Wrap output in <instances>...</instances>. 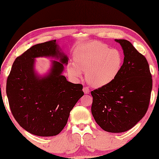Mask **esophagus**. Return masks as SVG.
<instances>
[{
  "label": "esophagus",
  "mask_w": 159,
  "mask_h": 159,
  "mask_svg": "<svg viewBox=\"0 0 159 159\" xmlns=\"http://www.w3.org/2000/svg\"><path fill=\"white\" fill-rule=\"evenodd\" d=\"M83 91L85 94H89V93H90V89H89L88 88H87V87H84V88H83Z\"/></svg>",
  "instance_id": "esophagus-1"
}]
</instances>
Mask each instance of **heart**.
<instances>
[{"label": "heart", "mask_w": 159, "mask_h": 159, "mask_svg": "<svg viewBox=\"0 0 159 159\" xmlns=\"http://www.w3.org/2000/svg\"><path fill=\"white\" fill-rule=\"evenodd\" d=\"M76 66L70 65L69 75L80 77L81 71H85L88 84L94 88H101L114 80L120 71L122 56L116 49L103 43H91L78 48L75 53Z\"/></svg>", "instance_id": "b5f03b06"}]
</instances>
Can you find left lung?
I'll list each match as a JSON object with an SVG mask.
<instances>
[{
  "label": "left lung",
  "instance_id": "1",
  "mask_svg": "<svg viewBox=\"0 0 159 159\" xmlns=\"http://www.w3.org/2000/svg\"><path fill=\"white\" fill-rule=\"evenodd\" d=\"M124 62L116 78L91 92V111L95 121L108 132H124L134 127L146 114L152 90L148 63L131 43L119 39Z\"/></svg>",
  "mask_w": 159,
  "mask_h": 159
}]
</instances>
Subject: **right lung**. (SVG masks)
<instances>
[{"label":"right lung","instance_id":"1","mask_svg":"<svg viewBox=\"0 0 159 159\" xmlns=\"http://www.w3.org/2000/svg\"><path fill=\"white\" fill-rule=\"evenodd\" d=\"M38 57H53L50 72L40 77L34 70ZM68 57L56 40L34 45L15 59L6 82V94L14 119L23 129L37 136L59 134L71 109L84 95L81 84L62 75Z\"/></svg>","mask_w":159,"mask_h":159}]
</instances>
